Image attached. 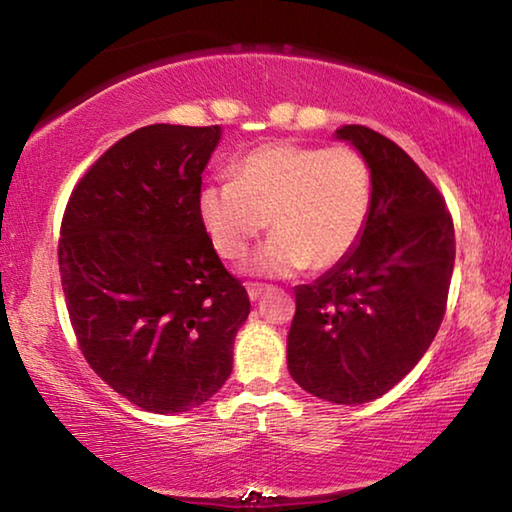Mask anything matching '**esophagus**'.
Segmentation results:
<instances>
[{"instance_id":"34e87169","label":"esophagus","mask_w":512,"mask_h":512,"mask_svg":"<svg viewBox=\"0 0 512 512\" xmlns=\"http://www.w3.org/2000/svg\"><path fill=\"white\" fill-rule=\"evenodd\" d=\"M266 289H268L266 284H248V287H246V291H248V298L255 302V300L262 298V293H264Z\"/></svg>"}]
</instances>
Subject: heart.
Segmentation results:
<instances>
[{
  "mask_svg": "<svg viewBox=\"0 0 512 512\" xmlns=\"http://www.w3.org/2000/svg\"><path fill=\"white\" fill-rule=\"evenodd\" d=\"M370 207L368 162L343 144H264L237 164L232 183L205 185L198 194V216L225 259L244 257L266 225L275 230L246 264L259 277L341 262L366 228Z\"/></svg>",
  "mask_w": 512,
  "mask_h": 512,
  "instance_id": "1",
  "label": "heart"
}]
</instances>
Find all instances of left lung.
I'll return each instance as SVG.
<instances>
[{
    "mask_svg": "<svg viewBox=\"0 0 512 512\" xmlns=\"http://www.w3.org/2000/svg\"><path fill=\"white\" fill-rule=\"evenodd\" d=\"M334 137L366 158L372 207L350 253L293 291L287 363L307 393L354 406L391 391L429 350L456 244L443 196L406 151L366 126Z\"/></svg>",
    "mask_w": 512,
    "mask_h": 512,
    "instance_id": "8db88e82",
    "label": "left lung"
}]
</instances>
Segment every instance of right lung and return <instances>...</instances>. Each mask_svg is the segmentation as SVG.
Instances as JSON below:
<instances>
[{"label": "right lung", "instance_id": "1", "mask_svg": "<svg viewBox=\"0 0 512 512\" xmlns=\"http://www.w3.org/2000/svg\"><path fill=\"white\" fill-rule=\"evenodd\" d=\"M221 126L153 124L92 164L69 198L58 266L92 370L151 413L210 400L250 314L198 216Z\"/></svg>", "mask_w": 512, "mask_h": 512}]
</instances>
